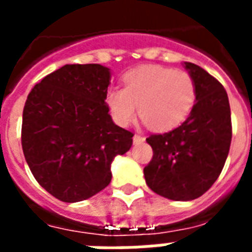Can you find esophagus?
Listing matches in <instances>:
<instances>
[{"label": "esophagus", "mask_w": 252, "mask_h": 252, "mask_svg": "<svg viewBox=\"0 0 252 252\" xmlns=\"http://www.w3.org/2000/svg\"><path fill=\"white\" fill-rule=\"evenodd\" d=\"M143 142H144V136H142V135H139V133H137V135L133 136V143H135V144H137V143H143Z\"/></svg>", "instance_id": "obj_1"}]
</instances>
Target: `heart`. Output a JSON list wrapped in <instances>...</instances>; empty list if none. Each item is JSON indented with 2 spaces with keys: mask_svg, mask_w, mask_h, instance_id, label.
<instances>
[{
  "mask_svg": "<svg viewBox=\"0 0 252 252\" xmlns=\"http://www.w3.org/2000/svg\"><path fill=\"white\" fill-rule=\"evenodd\" d=\"M105 98L119 126H129L139 106V115L150 129L170 131L189 116L195 83L189 72L147 64L126 72L123 89H110Z\"/></svg>",
  "mask_w": 252,
  "mask_h": 252,
  "instance_id": "obj_1",
  "label": "heart"
}]
</instances>
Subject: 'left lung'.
Instances as JSON below:
<instances>
[{"mask_svg": "<svg viewBox=\"0 0 252 252\" xmlns=\"http://www.w3.org/2000/svg\"><path fill=\"white\" fill-rule=\"evenodd\" d=\"M184 66L195 83L189 117L173 131L146 139L154 151L144 167L148 188L174 201L194 200L209 190L224 167L232 139L225 89L194 63Z\"/></svg>", "mask_w": 252, "mask_h": 252, "instance_id": "left-lung-1", "label": "left lung"}]
</instances>
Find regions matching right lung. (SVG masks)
Returning a JSON list of instances; mask_svg holds the SVG:
<instances>
[{
    "label": "right lung",
    "instance_id": "obj_1",
    "mask_svg": "<svg viewBox=\"0 0 252 252\" xmlns=\"http://www.w3.org/2000/svg\"><path fill=\"white\" fill-rule=\"evenodd\" d=\"M110 70L66 64L36 83L23 112L21 144L35 180L63 202L88 200L110 184V164L132 146L105 102Z\"/></svg>",
    "mask_w": 252,
    "mask_h": 252
}]
</instances>
